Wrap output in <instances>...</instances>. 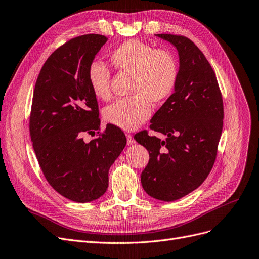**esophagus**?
Returning <instances> with one entry per match:
<instances>
[{
  "mask_svg": "<svg viewBox=\"0 0 259 259\" xmlns=\"http://www.w3.org/2000/svg\"><path fill=\"white\" fill-rule=\"evenodd\" d=\"M126 137H127V143H128V145L136 144V141H135V139H133V137H132L131 135H129V133H126Z\"/></svg>",
  "mask_w": 259,
  "mask_h": 259,
  "instance_id": "obj_1",
  "label": "esophagus"
}]
</instances>
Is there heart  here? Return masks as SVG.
Here are the masks:
<instances>
[{"label": "heart", "mask_w": 259, "mask_h": 259, "mask_svg": "<svg viewBox=\"0 0 259 259\" xmlns=\"http://www.w3.org/2000/svg\"><path fill=\"white\" fill-rule=\"evenodd\" d=\"M110 63L116 70L132 74L129 98L115 101L103 111L104 119L123 130H133L151 113V103L160 104L173 94L178 80V64L167 50L156 49L146 42L130 39L110 53ZM93 94L100 100L111 99V71L102 63L89 68Z\"/></svg>", "instance_id": "b5f03b06"}]
</instances>
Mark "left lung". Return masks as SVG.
I'll return each instance as SVG.
<instances>
[{
	"instance_id": "left-lung-1",
	"label": "left lung",
	"mask_w": 259,
	"mask_h": 259,
	"mask_svg": "<svg viewBox=\"0 0 259 259\" xmlns=\"http://www.w3.org/2000/svg\"><path fill=\"white\" fill-rule=\"evenodd\" d=\"M156 36L173 45L179 56L174 93L150 120V129L166 139L149 137L144 130L135 140L149 152L141 175L143 189L156 199L173 202L202 185L214 164L223 100L212 67L192 40L180 35Z\"/></svg>"
}]
</instances>
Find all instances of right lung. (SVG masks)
Listing matches in <instances>:
<instances>
[{
    "mask_svg": "<svg viewBox=\"0 0 259 259\" xmlns=\"http://www.w3.org/2000/svg\"><path fill=\"white\" fill-rule=\"evenodd\" d=\"M108 38L75 37L56 49L38 75L32 101L30 133L48 183L64 197L89 203L104 194L109 169L126 146L124 133L108 123L99 133L98 102L89 82V68Z\"/></svg>",
    "mask_w": 259,
    "mask_h": 259,
    "instance_id": "right-lung-1",
    "label": "right lung"
}]
</instances>
